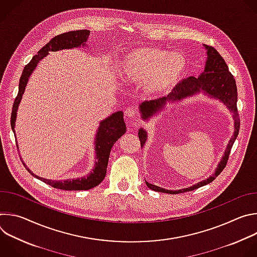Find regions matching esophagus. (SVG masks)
I'll return each instance as SVG.
<instances>
[{
  "instance_id": "1",
  "label": "esophagus",
  "mask_w": 257,
  "mask_h": 257,
  "mask_svg": "<svg viewBox=\"0 0 257 257\" xmlns=\"http://www.w3.org/2000/svg\"><path fill=\"white\" fill-rule=\"evenodd\" d=\"M135 115H136V109H135L133 106H128V107L126 108L125 116H126L127 118L132 119V118L135 117Z\"/></svg>"
}]
</instances>
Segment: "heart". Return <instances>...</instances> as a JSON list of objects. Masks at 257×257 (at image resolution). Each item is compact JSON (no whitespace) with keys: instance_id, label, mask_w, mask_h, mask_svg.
I'll use <instances>...</instances> for the list:
<instances>
[{"instance_id":"obj_1","label":"heart","mask_w":257,"mask_h":257,"mask_svg":"<svg viewBox=\"0 0 257 257\" xmlns=\"http://www.w3.org/2000/svg\"><path fill=\"white\" fill-rule=\"evenodd\" d=\"M186 70V60L179 53L156 47H138L123 55L119 77L132 84H143L150 97L168 95L178 85Z\"/></svg>"}]
</instances>
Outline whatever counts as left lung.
<instances>
[{
  "mask_svg": "<svg viewBox=\"0 0 257 257\" xmlns=\"http://www.w3.org/2000/svg\"><path fill=\"white\" fill-rule=\"evenodd\" d=\"M203 47L206 51L207 58L205 61L204 70L201 74L197 78L189 77L185 80H183L167 96L158 98L156 100L154 99L150 101L141 102V104H139L140 117L143 121H149L151 118L163 112L168 103L180 102L182 100L192 97L199 93H203L204 95L210 98H214L223 102L226 105V107L229 109L230 113L233 114L234 133L230 138V141L227 145V149L225 151L224 156L222 157V160L219 161L218 165L214 170V173L211 176H209L207 179L203 181L196 183V184L190 187L179 189V190L165 189L157 185L151 184V183H149L148 181H145L146 186L157 192L178 194V193H183V192L197 189L212 182L215 179V177H217L218 174L221 173L223 169L226 167L229 156H230V151L239 133L240 118H239L238 109H237L238 94H237L236 81L229 71L228 65L226 64L223 57L218 54V52L212 47H208L205 45H203ZM138 137L140 140L141 148H143L146 140H148V132H146L143 128H140L138 130Z\"/></svg>",
  "mask_w": 257,
  "mask_h": 257,
  "instance_id": "obj_1",
  "label": "left lung"
}]
</instances>
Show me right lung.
Here are the masks:
<instances>
[{
    "instance_id": "right-lung-1",
    "label": "right lung",
    "mask_w": 257,
    "mask_h": 257,
    "mask_svg": "<svg viewBox=\"0 0 257 257\" xmlns=\"http://www.w3.org/2000/svg\"><path fill=\"white\" fill-rule=\"evenodd\" d=\"M90 31L89 30H75L62 33L60 35L53 38L45 47H43L39 53L36 54L31 61L24 67L22 71V75L19 80L18 94L15 98L12 115H11V128L15 134V122L17 117L18 106L20 104L22 95L25 91V87L27 82L35 70L39 63L49 55V52H57L62 50H69L74 48H85L87 46L88 38ZM124 114L122 111L113 113L111 116H108L104 120L99 122V126L96 130L95 138H94V152H95V164L92 171L87 175L81 178L74 179H66V180H52L46 179L35 175L31 172L25 163L22 161L23 166L26 170L35 178L47 183L48 185H51L54 188L62 189V190H89L98 184L104 179L106 174V167L108 163L109 153L113 148L115 142L126 132V124L124 122Z\"/></svg>"
}]
</instances>
